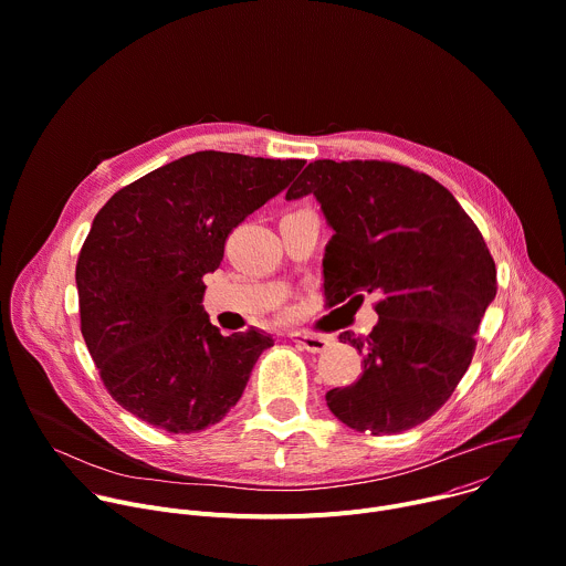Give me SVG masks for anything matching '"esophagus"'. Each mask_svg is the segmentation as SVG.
<instances>
[{
  "label": "esophagus",
  "instance_id": "obj_1",
  "mask_svg": "<svg viewBox=\"0 0 566 566\" xmlns=\"http://www.w3.org/2000/svg\"><path fill=\"white\" fill-rule=\"evenodd\" d=\"M289 337H291L300 348L311 350V353H322V350H326V348H328V344H331V339H328V337L311 335V333H300V331L291 333Z\"/></svg>",
  "mask_w": 566,
  "mask_h": 566
}]
</instances>
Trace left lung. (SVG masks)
Segmentation results:
<instances>
[{"instance_id": "8db88e82", "label": "left lung", "mask_w": 566, "mask_h": 566, "mask_svg": "<svg viewBox=\"0 0 566 566\" xmlns=\"http://www.w3.org/2000/svg\"><path fill=\"white\" fill-rule=\"evenodd\" d=\"M313 196L333 238L324 249L328 306L364 295L378 324L339 333L364 357L359 378L326 405L346 427L391 436L429 420L467 373L493 302L495 262L471 218L442 184L391 161H311L286 200ZM342 306V308H344Z\"/></svg>"}]
</instances>
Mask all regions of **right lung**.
Here are the masks:
<instances>
[{
	"instance_id": "1",
	"label": "right lung",
	"mask_w": 566,
	"mask_h": 566,
	"mask_svg": "<svg viewBox=\"0 0 566 566\" xmlns=\"http://www.w3.org/2000/svg\"><path fill=\"white\" fill-rule=\"evenodd\" d=\"M302 166L200 150L124 186L95 216L75 271L82 335L122 409L196 433L238 405L273 337L222 335L202 304L205 275L220 266L229 233Z\"/></svg>"
}]
</instances>
